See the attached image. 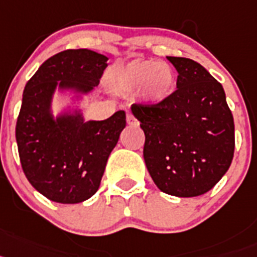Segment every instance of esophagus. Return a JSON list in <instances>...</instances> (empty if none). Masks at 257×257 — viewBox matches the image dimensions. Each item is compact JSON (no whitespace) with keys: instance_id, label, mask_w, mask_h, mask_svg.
Returning a JSON list of instances; mask_svg holds the SVG:
<instances>
[{"instance_id":"esophagus-1","label":"esophagus","mask_w":257,"mask_h":257,"mask_svg":"<svg viewBox=\"0 0 257 257\" xmlns=\"http://www.w3.org/2000/svg\"><path fill=\"white\" fill-rule=\"evenodd\" d=\"M126 122H128L129 125H138V120L129 112L126 113Z\"/></svg>"}]
</instances>
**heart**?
I'll return each mask as SVG.
<instances>
[{
	"mask_svg": "<svg viewBox=\"0 0 257 257\" xmlns=\"http://www.w3.org/2000/svg\"><path fill=\"white\" fill-rule=\"evenodd\" d=\"M107 82L119 94H135L149 104H162L173 95L177 86L175 70L164 62L137 58L116 64L107 73Z\"/></svg>",
	"mask_w": 257,
	"mask_h": 257,
	"instance_id": "obj_1",
	"label": "heart"
}]
</instances>
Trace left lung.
Masks as SVG:
<instances>
[{
    "label": "left lung",
    "instance_id": "obj_1",
    "mask_svg": "<svg viewBox=\"0 0 257 257\" xmlns=\"http://www.w3.org/2000/svg\"><path fill=\"white\" fill-rule=\"evenodd\" d=\"M177 90L156 106L132 104L145 132L144 159L163 193L190 198L207 193L229 169L234 120L222 85L193 59L167 57Z\"/></svg>",
    "mask_w": 257,
    "mask_h": 257
}]
</instances>
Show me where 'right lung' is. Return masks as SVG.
<instances>
[{"label": "right lung", "instance_id": "1", "mask_svg": "<svg viewBox=\"0 0 257 257\" xmlns=\"http://www.w3.org/2000/svg\"><path fill=\"white\" fill-rule=\"evenodd\" d=\"M108 58L70 49L49 58L26 84L15 137L30 184L48 199L75 204L97 193L107 159L125 128V111L85 121L80 108L53 115L55 90L80 102L98 86Z\"/></svg>", "mask_w": 257, "mask_h": 257}]
</instances>
